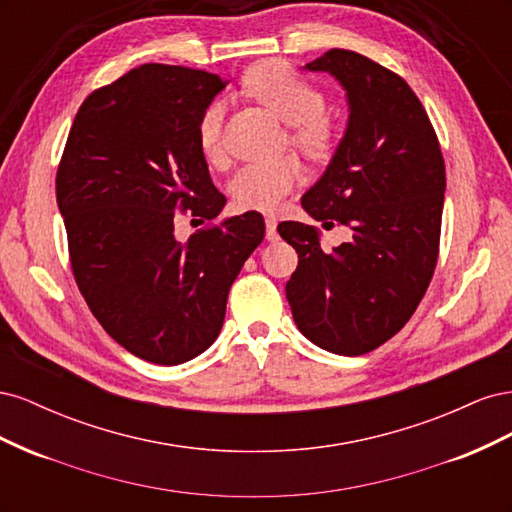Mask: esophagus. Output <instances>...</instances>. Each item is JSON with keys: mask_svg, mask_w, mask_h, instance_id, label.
<instances>
[{"mask_svg": "<svg viewBox=\"0 0 512 512\" xmlns=\"http://www.w3.org/2000/svg\"><path fill=\"white\" fill-rule=\"evenodd\" d=\"M265 224H267V232H265L267 241H275V239H277V222H275L273 215H267Z\"/></svg>", "mask_w": 512, "mask_h": 512, "instance_id": "34e87169", "label": "esophagus"}]
</instances>
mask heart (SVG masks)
Wrapping results in <instances>:
<instances>
[{
    "instance_id": "heart-1",
    "label": "heart",
    "mask_w": 512,
    "mask_h": 512,
    "mask_svg": "<svg viewBox=\"0 0 512 512\" xmlns=\"http://www.w3.org/2000/svg\"><path fill=\"white\" fill-rule=\"evenodd\" d=\"M243 87L290 126V143L307 158H327L333 149V126L327 119V98L284 61H262L243 74ZM224 104L211 102L196 126L200 156L211 166H222ZM301 168L292 158L269 164H245L232 175L228 192L239 209L271 211L299 183Z\"/></svg>"
}]
</instances>
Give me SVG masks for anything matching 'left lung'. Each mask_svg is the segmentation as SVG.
Listing matches in <instances>:
<instances>
[{
	"instance_id": "obj_1",
	"label": "left lung",
	"mask_w": 512,
	"mask_h": 512,
	"mask_svg": "<svg viewBox=\"0 0 512 512\" xmlns=\"http://www.w3.org/2000/svg\"><path fill=\"white\" fill-rule=\"evenodd\" d=\"M305 70L346 89L348 126L301 205L344 224L352 239L322 250L320 232L277 226L299 254L286 299L299 331L333 354L359 356L404 329L438 262L446 173L421 100L399 74L354 51L331 49Z\"/></svg>"
}]
</instances>
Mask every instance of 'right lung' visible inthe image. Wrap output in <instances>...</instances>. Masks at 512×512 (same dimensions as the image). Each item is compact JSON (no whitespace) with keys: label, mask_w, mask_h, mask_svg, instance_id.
Wrapping results in <instances>:
<instances>
[{"label":"right lung","mask_w":512,"mask_h":512,"mask_svg":"<svg viewBox=\"0 0 512 512\" xmlns=\"http://www.w3.org/2000/svg\"><path fill=\"white\" fill-rule=\"evenodd\" d=\"M226 87L218 74L145 64L81 104L57 168L74 280L119 346L179 365L218 339L228 290L265 239L258 211L181 243L179 213L215 220L226 205L196 126Z\"/></svg>","instance_id":"right-lung-1"}]
</instances>
